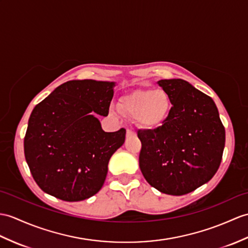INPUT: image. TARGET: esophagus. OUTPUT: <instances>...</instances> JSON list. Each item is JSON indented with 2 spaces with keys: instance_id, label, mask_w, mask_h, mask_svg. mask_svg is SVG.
<instances>
[{
  "instance_id": "34e87169",
  "label": "esophagus",
  "mask_w": 248,
  "mask_h": 248,
  "mask_svg": "<svg viewBox=\"0 0 248 248\" xmlns=\"http://www.w3.org/2000/svg\"><path fill=\"white\" fill-rule=\"evenodd\" d=\"M135 134V132L133 131V130H131V129H128L126 130V136H132V135H134Z\"/></svg>"
}]
</instances>
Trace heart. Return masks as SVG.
I'll use <instances>...</instances> for the list:
<instances>
[{
  "label": "heart",
  "instance_id": "heart-1",
  "mask_svg": "<svg viewBox=\"0 0 248 248\" xmlns=\"http://www.w3.org/2000/svg\"><path fill=\"white\" fill-rule=\"evenodd\" d=\"M170 96L164 90L140 89L126 94L118 101V110L133 117L142 129L162 125L171 111Z\"/></svg>",
  "mask_w": 248,
  "mask_h": 248
}]
</instances>
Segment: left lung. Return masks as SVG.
<instances>
[{
  "mask_svg": "<svg viewBox=\"0 0 248 248\" xmlns=\"http://www.w3.org/2000/svg\"><path fill=\"white\" fill-rule=\"evenodd\" d=\"M172 108L166 122L140 130V168L158 191L183 195L209 182L220 167L225 128L215 101L183 79L157 82Z\"/></svg>",
  "mask_w": 248,
  "mask_h": 248,
  "instance_id": "1",
  "label": "left lung"
}]
</instances>
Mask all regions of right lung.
Returning a JSON list of instances; mask_svg holds the SVG:
<instances>
[{"instance_id":"1","label":"right lung","mask_w":248,"mask_h":248,"mask_svg":"<svg viewBox=\"0 0 248 248\" xmlns=\"http://www.w3.org/2000/svg\"><path fill=\"white\" fill-rule=\"evenodd\" d=\"M114 82L72 80L59 85L32 110L24 154L34 182L66 202L93 197L108 164L124 142L125 130L105 132L95 113L108 116Z\"/></svg>"}]
</instances>
